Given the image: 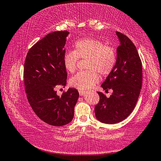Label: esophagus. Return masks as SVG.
I'll return each mask as SVG.
<instances>
[{
  "label": "esophagus",
  "instance_id": "esophagus-1",
  "mask_svg": "<svg viewBox=\"0 0 161 161\" xmlns=\"http://www.w3.org/2000/svg\"><path fill=\"white\" fill-rule=\"evenodd\" d=\"M78 92H79V93H80V96H83V95H84V93H85V92H84V90H81V89L79 90Z\"/></svg>",
  "mask_w": 161,
  "mask_h": 161
}]
</instances>
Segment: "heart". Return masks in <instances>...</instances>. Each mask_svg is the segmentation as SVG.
Listing matches in <instances>:
<instances>
[{"instance_id": "b5f03b06", "label": "heart", "mask_w": 161, "mask_h": 161, "mask_svg": "<svg viewBox=\"0 0 161 161\" xmlns=\"http://www.w3.org/2000/svg\"><path fill=\"white\" fill-rule=\"evenodd\" d=\"M75 50L65 53L63 65L69 73L77 69L79 58L87 60V70L77 73L70 79V84L80 89L92 88L99 80L100 74L103 77L110 75L115 68L117 55L113 47L105 45L100 40L84 38L77 41L74 44Z\"/></svg>"}]
</instances>
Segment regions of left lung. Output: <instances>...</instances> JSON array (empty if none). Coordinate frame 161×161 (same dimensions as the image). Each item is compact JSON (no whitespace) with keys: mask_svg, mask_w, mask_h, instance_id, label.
I'll return each instance as SVG.
<instances>
[{"mask_svg":"<svg viewBox=\"0 0 161 161\" xmlns=\"http://www.w3.org/2000/svg\"><path fill=\"white\" fill-rule=\"evenodd\" d=\"M120 45L117 48L115 68L101 84L104 90L113 92L107 98L97 92L99 102L95 106L98 120L106 124L118 123L132 112L141 92L142 65L138 52L132 42L125 34L116 31Z\"/></svg>","mask_w":161,"mask_h":161,"instance_id":"obj_1","label":"left lung"}]
</instances>
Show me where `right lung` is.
Returning <instances> with one entry per match:
<instances>
[{"mask_svg":"<svg viewBox=\"0 0 161 161\" xmlns=\"http://www.w3.org/2000/svg\"><path fill=\"white\" fill-rule=\"evenodd\" d=\"M68 31H54L36 42L29 50L24 65L25 89L35 114L46 123L60 127L74 117L78 91L69 88L61 96L58 87L66 85L67 71L63 65Z\"/></svg>","mask_w":161,"mask_h":161,"instance_id":"obj_1","label":"right lung"}]
</instances>
